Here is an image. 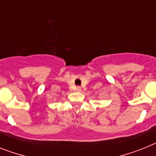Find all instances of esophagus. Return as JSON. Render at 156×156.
<instances>
[{"label":"esophagus","mask_w":156,"mask_h":156,"mask_svg":"<svg viewBox=\"0 0 156 156\" xmlns=\"http://www.w3.org/2000/svg\"><path fill=\"white\" fill-rule=\"evenodd\" d=\"M76 90H77V91H81V87H77L76 88Z\"/></svg>","instance_id":"1"}]
</instances>
